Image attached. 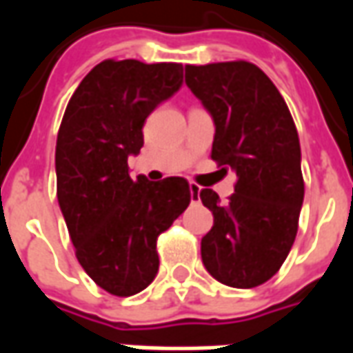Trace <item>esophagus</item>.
Instances as JSON below:
<instances>
[{"instance_id": "obj_1", "label": "esophagus", "mask_w": 353, "mask_h": 353, "mask_svg": "<svg viewBox=\"0 0 353 353\" xmlns=\"http://www.w3.org/2000/svg\"><path fill=\"white\" fill-rule=\"evenodd\" d=\"M189 191H191V199H192V202H194V200L199 199L200 187L196 183H189Z\"/></svg>"}]
</instances>
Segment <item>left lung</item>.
Returning a JSON list of instances; mask_svg holds the SVG:
<instances>
[{"label": "left lung", "mask_w": 353, "mask_h": 353, "mask_svg": "<svg viewBox=\"0 0 353 353\" xmlns=\"http://www.w3.org/2000/svg\"><path fill=\"white\" fill-rule=\"evenodd\" d=\"M185 83L215 123L212 161L234 170L229 204L200 191L214 214L202 238V263L215 280L238 289L272 278L295 242L304 199L299 134L285 100L252 62L185 65Z\"/></svg>", "instance_id": "8db88e82"}]
</instances>
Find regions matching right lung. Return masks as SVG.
Wrapping results in <instances>:
<instances>
[{
	"mask_svg": "<svg viewBox=\"0 0 353 353\" xmlns=\"http://www.w3.org/2000/svg\"><path fill=\"white\" fill-rule=\"evenodd\" d=\"M183 65L103 60L68 101L57 139V196L75 257L115 296L143 291L159 272L157 240L191 202L183 177L132 179L128 154L143 124L181 87Z\"/></svg>",
	"mask_w": 353,
	"mask_h": 353,
	"instance_id": "add662e5",
	"label": "right lung"
}]
</instances>
